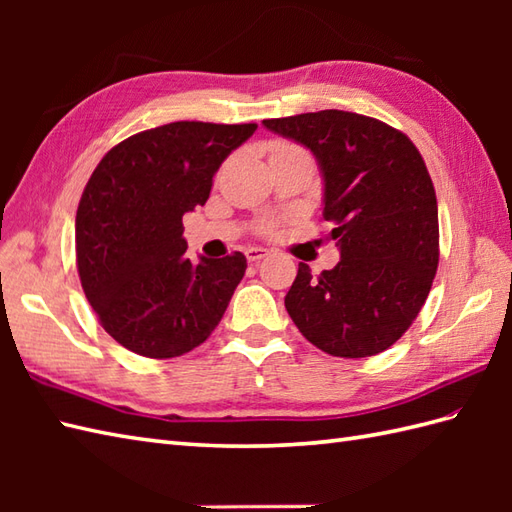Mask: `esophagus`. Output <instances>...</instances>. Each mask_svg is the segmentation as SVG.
Returning <instances> with one entry per match:
<instances>
[{"mask_svg": "<svg viewBox=\"0 0 512 512\" xmlns=\"http://www.w3.org/2000/svg\"><path fill=\"white\" fill-rule=\"evenodd\" d=\"M270 255L268 248H262V246H248L246 248V259L248 262H262L264 257Z\"/></svg>", "mask_w": 512, "mask_h": 512, "instance_id": "34e87169", "label": "esophagus"}]
</instances>
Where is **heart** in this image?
I'll return each mask as SVG.
<instances>
[{
    "label": "heart",
    "instance_id": "1",
    "mask_svg": "<svg viewBox=\"0 0 512 512\" xmlns=\"http://www.w3.org/2000/svg\"><path fill=\"white\" fill-rule=\"evenodd\" d=\"M284 149H295V147H292V145H286V143H279V145L275 147L273 154H277V151H284ZM270 228H273V224H266V226H264V231H270Z\"/></svg>",
    "mask_w": 512,
    "mask_h": 512
}]
</instances>
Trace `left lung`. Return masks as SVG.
<instances>
[{"label": "left lung", "instance_id": "8db88e82", "mask_svg": "<svg viewBox=\"0 0 512 512\" xmlns=\"http://www.w3.org/2000/svg\"><path fill=\"white\" fill-rule=\"evenodd\" d=\"M264 127L308 147L323 173V220L341 262L312 277L299 264L286 310L319 350L380 354L409 330L438 270V200L411 140L343 110L268 118Z\"/></svg>", "mask_w": 512, "mask_h": 512}]
</instances>
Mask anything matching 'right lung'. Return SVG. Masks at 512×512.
Returning <instances> with one entry per match:
<instances>
[{"instance_id": "add662e5", "label": "right lung", "mask_w": 512, "mask_h": 512, "mask_svg": "<svg viewBox=\"0 0 512 512\" xmlns=\"http://www.w3.org/2000/svg\"><path fill=\"white\" fill-rule=\"evenodd\" d=\"M255 123L178 121L129 136L96 165L76 209V268L105 332L129 352L173 358L209 339L246 273L242 253L184 257L182 215Z\"/></svg>"}]
</instances>
